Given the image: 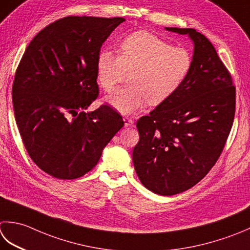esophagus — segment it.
<instances>
[{"label": "esophagus", "instance_id": "esophagus-1", "mask_svg": "<svg viewBox=\"0 0 250 250\" xmlns=\"http://www.w3.org/2000/svg\"><path fill=\"white\" fill-rule=\"evenodd\" d=\"M124 121H125V126H130V125L134 124V121L132 120L131 118H129V117H125Z\"/></svg>", "mask_w": 250, "mask_h": 250}]
</instances>
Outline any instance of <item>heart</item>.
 Segmentation results:
<instances>
[{
	"label": "heart",
	"mask_w": 250,
	"mask_h": 250,
	"mask_svg": "<svg viewBox=\"0 0 250 250\" xmlns=\"http://www.w3.org/2000/svg\"><path fill=\"white\" fill-rule=\"evenodd\" d=\"M193 57L187 48L172 46L148 31H135L122 39L119 54L102 50L96 58V79L103 90H114L130 72V85L116 90L106 102L122 115L159 105L174 95L188 79Z\"/></svg>",
	"instance_id": "obj_1"
}]
</instances>
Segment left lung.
<instances>
[{
    "label": "left lung",
    "instance_id": "obj_1",
    "mask_svg": "<svg viewBox=\"0 0 250 250\" xmlns=\"http://www.w3.org/2000/svg\"><path fill=\"white\" fill-rule=\"evenodd\" d=\"M188 34L194 43L193 66L174 95L136 122L133 148L136 174L163 196L193 188L217 163L235 115V86L216 48L190 28H166Z\"/></svg>",
    "mask_w": 250,
    "mask_h": 250
}]
</instances>
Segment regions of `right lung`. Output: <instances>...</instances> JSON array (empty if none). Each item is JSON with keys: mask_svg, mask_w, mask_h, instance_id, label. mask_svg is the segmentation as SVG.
I'll return each instance as SVG.
<instances>
[{"mask_svg": "<svg viewBox=\"0 0 250 250\" xmlns=\"http://www.w3.org/2000/svg\"><path fill=\"white\" fill-rule=\"evenodd\" d=\"M125 18L68 16L48 24L24 51L13 106L29 156L52 177L73 180L99 163L125 122L108 105L85 111L97 96L96 58Z\"/></svg>", "mask_w": 250, "mask_h": 250, "instance_id": "add662e5", "label": "right lung"}]
</instances>
